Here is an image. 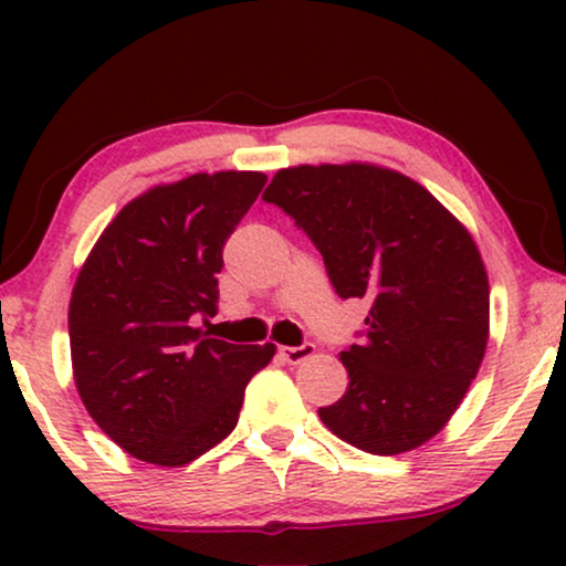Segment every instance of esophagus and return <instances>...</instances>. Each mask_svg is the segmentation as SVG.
I'll return each mask as SVG.
<instances>
[{
  "label": "esophagus",
  "mask_w": 566,
  "mask_h": 566,
  "mask_svg": "<svg viewBox=\"0 0 566 566\" xmlns=\"http://www.w3.org/2000/svg\"><path fill=\"white\" fill-rule=\"evenodd\" d=\"M314 353H316V347L312 343L298 345V347H281V350H277V355H281L285 363H291V366H296V363L312 358Z\"/></svg>",
  "instance_id": "obj_1"
}]
</instances>
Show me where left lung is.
I'll use <instances>...</instances> for the list:
<instances>
[{"label":"left lung","mask_w":566,"mask_h":566,"mask_svg":"<svg viewBox=\"0 0 566 566\" xmlns=\"http://www.w3.org/2000/svg\"><path fill=\"white\" fill-rule=\"evenodd\" d=\"M306 231L339 298H366V335L339 353L350 384L319 417L345 443L397 455L438 436L490 337L474 239L420 182L376 165L281 169L262 192Z\"/></svg>","instance_id":"obj_1"}]
</instances>
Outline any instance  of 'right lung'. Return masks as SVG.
<instances>
[{"label":"right lung","instance_id":"add662e5","mask_svg":"<svg viewBox=\"0 0 566 566\" xmlns=\"http://www.w3.org/2000/svg\"><path fill=\"white\" fill-rule=\"evenodd\" d=\"M262 172L190 175L130 200L76 275L69 343L76 391L134 459L185 467L237 428L250 378L275 345L203 335L223 244L258 200Z\"/></svg>","mask_w":566,"mask_h":566}]
</instances>
